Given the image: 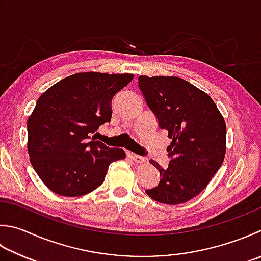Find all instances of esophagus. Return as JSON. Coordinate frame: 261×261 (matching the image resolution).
<instances>
[{"mask_svg": "<svg viewBox=\"0 0 261 261\" xmlns=\"http://www.w3.org/2000/svg\"><path fill=\"white\" fill-rule=\"evenodd\" d=\"M127 155H128L129 158H132L135 162H137V164H142V162L145 161V158H143V156L134 154V153H132V152H128V153H127Z\"/></svg>", "mask_w": 261, "mask_h": 261, "instance_id": "obj_1", "label": "esophagus"}]
</instances>
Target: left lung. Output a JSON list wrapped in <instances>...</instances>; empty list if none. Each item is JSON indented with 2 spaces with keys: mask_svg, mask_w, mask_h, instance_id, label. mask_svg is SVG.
I'll list each match as a JSON object with an SVG mask.
<instances>
[{
  "mask_svg": "<svg viewBox=\"0 0 261 261\" xmlns=\"http://www.w3.org/2000/svg\"><path fill=\"white\" fill-rule=\"evenodd\" d=\"M139 87L159 127L173 140L167 168L151 160L161 178L145 193L165 204L184 203L203 191L223 164L225 120L207 93L181 78L140 76Z\"/></svg>",
  "mask_w": 261,
  "mask_h": 261,
  "instance_id": "1",
  "label": "left lung"
}]
</instances>
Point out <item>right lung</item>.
Segmentation results:
<instances>
[{"label": "right lung", "mask_w": 261, "mask_h": 261, "mask_svg": "<svg viewBox=\"0 0 261 261\" xmlns=\"http://www.w3.org/2000/svg\"><path fill=\"white\" fill-rule=\"evenodd\" d=\"M132 73L80 72L39 96L27 121L28 153L39 178L54 193L81 196L103 183L111 162L125 151L90 141L111 120V100Z\"/></svg>", "instance_id": "right-lung-1"}]
</instances>
